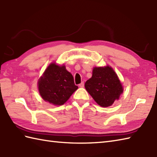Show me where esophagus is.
<instances>
[{"label": "esophagus", "mask_w": 157, "mask_h": 157, "mask_svg": "<svg viewBox=\"0 0 157 157\" xmlns=\"http://www.w3.org/2000/svg\"><path fill=\"white\" fill-rule=\"evenodd\" d=\"M79 87H80V88H83V87H84V82H82L81 83V84H79Z\"/></svg>", "instance_id": "esophagus-1"}]
</instances>
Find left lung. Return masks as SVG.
Segmentation results:
<instances>
[{
	"mask_svg": "<svg viewBox=\"0 0 157 157\" xmlns=\"http://www.w3.org/2000/svg\"><path fill=\"white\" fill-rule=\"evenodd\" d=\"M85 88L96 103L102 107L111 106L123 92L117 75L109 66L93 69L92 78L86 81Z\"/></svg>",
	"mask_w": 157,
	"mask_h": 157,
	"instance_id": "1",
	"label": "left lung"
}]
</instances>
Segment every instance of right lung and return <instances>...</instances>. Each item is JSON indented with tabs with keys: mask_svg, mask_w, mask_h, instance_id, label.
I'll list each match as a JSON object with an SVG mask.
<instances>
[{
	"mask_svg": "<svg viewBox=\"0 0 157 157\" xmlns=\"http://www.w3.org/2000/svg\"><path fill=\"white\" fill-rule=\"evenodd\" d=\"M40 94L45 101L54 105H62L78 87L73 77L65 65L52 63L45 70L38 82Z\"/></svg>",
	"mask_w": 157,
	"mask_h": 157,
	"instance_id": "add662e5",
	"label": "right lung"
}]
</instances>
